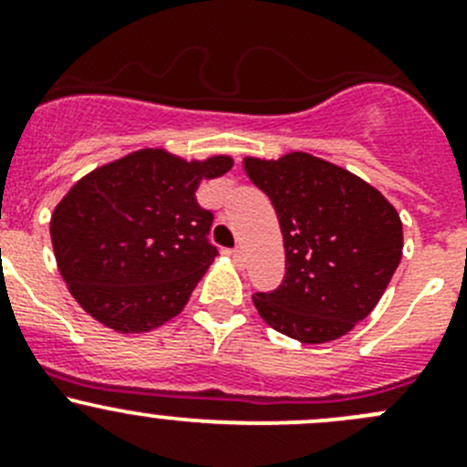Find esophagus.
<instances>
[{"label": "esophagus", "mask_w": 467, "mask_h": 467, "mask_svg": "<svg viewBox=\"0 0 467 467\" xmlns=\"http://www.w3.org/2000/svg\"><path fill=\"white\" fill-rule=\"evenodd\" d=\"M227 254H229V256L234 258L235 263H243V261H244V254H243V249H240V247H234V249H229Z\"/></svg>", "instance_id": "1"}]
</instances>
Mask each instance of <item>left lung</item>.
<instances>
[{
    "label": "left lung",
    "instance_id": "obj_1",
    "mask_svg": "<svg viewBox=\"0 0 467 467\" xmlns=\"http://www.w3.org/2000/svg\"><path fill=\"white\" fill-rule=\"evenodd\" d=\"M244 170L270 197L285 249L284 281L254 293V306L288 338H340L370 316L400 265V215L370 183L302 151L244 159Z\"/></svg>",
    "mask_w": 467,
    "mask_h": 467
}]
</instances>
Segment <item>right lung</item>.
<instances>
[{"instance_id": "right-lung-1", "label": "right lung", "mask_w": 467, "mask_h": 467, "mask_svg": "<svg viewBox=\"0 0 467 467\" xmlns=\"http://www.w3.org/2000/svg\"><path fill=\"white\" fill-rule=\"evenodd\" d=\"M232 165L229 156L186 163L142 150L75 183L49 234L83 311L122 334L151 331L177 316L218 256L209 240L213 211L202 209L195 191Z\"/></svg>"}]
</instances>
